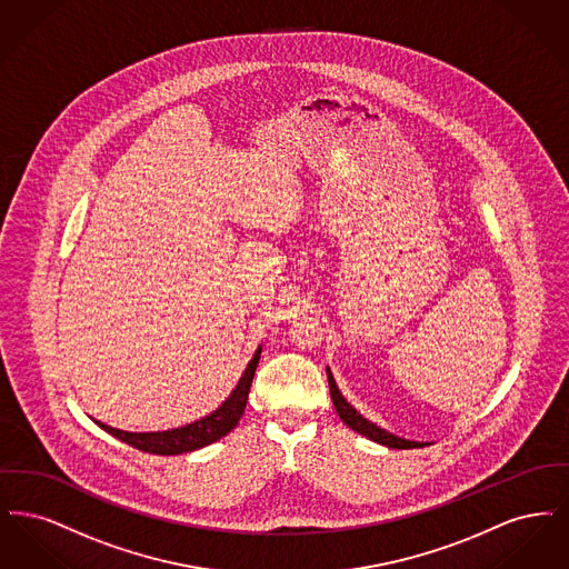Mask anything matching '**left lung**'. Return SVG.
Instances as JSON below:
<instances>
[{
	"instance_id": "obj_1",
	"label": "left lung",
	"mask_w": 569,
	"mask_h": 569,
	"mask_svg": "<svg viewBox=\"0 0 569 569\" xmlns=\"http://www.w3.org/2000/svg\"><path fill=\"white\" fill-rule=\"evenodd\" d=\"M326 376H328V386H330V399H332V406L337 409L339 418L358 435L376 441L379 446H386V448H395V450H409V448H422L427 446L425 441H409L403 439L399 435H392L386 429H381L378 425H373L371 420H367L360 411H356V407L352 403H348V399L341 395L337 381L332 378L330 369L326 367Z\"/></svg>"
}]
</instances>
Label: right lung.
<instances>
[{
  "label": "right lung",
  "mask_w": 569,
  "mask_h": 569,
  "mask_svg": "<svg viewBox=\"0 0 569 569\" xmlns=\"http://www.w3.org/2000/svg\"><path fill=\"white\" fill-rule=\"evenodd\" d=\"M260 353H262V346H258L253 358L247 362L239 383L228 395V399L217 407L216 411H211L209 416H204L200 420H193L186 427H177V429H168V431H151V433H130V431L109 427L100 420H93V422L112 437L126 441L128 446L138 448L142 452H149V455L170 457V455H186V452L200 450L217 439H221L223 435L230 433L239 425L244 406H247V395H249V388L253 381L256 367L260 362Z\"/></svg>",
  "instance_id": "right-lung-1"
}]
</instances>
